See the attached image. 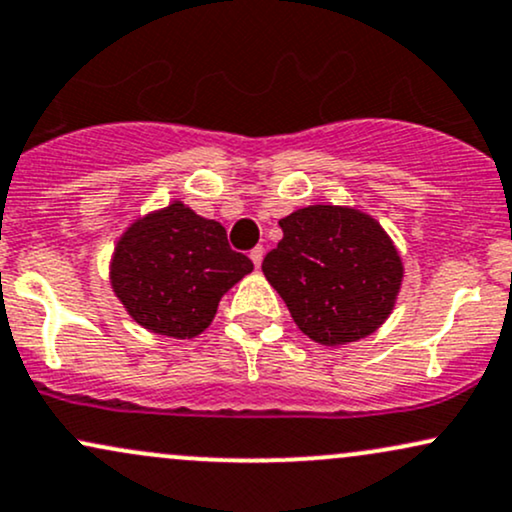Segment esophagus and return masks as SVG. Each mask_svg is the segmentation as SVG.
Here are the masks:
<instances>
[{
	"label": "esophagus",
	"instance_id": "34e87169",
	"mask_svg": "<svg viewBox=\"0 0 512 512\" xmlns=\"http://www.w3.org/2000/svg\"><path fill=\"white\" fill-rule=\"evenodd\" d=\"M262 257H264V248H262V245H257V248L250 250V260H252V264H255V267H260Z\"/></svg>",
	"mask_w": 512,
	"mask_h": 512
}]
</instances>
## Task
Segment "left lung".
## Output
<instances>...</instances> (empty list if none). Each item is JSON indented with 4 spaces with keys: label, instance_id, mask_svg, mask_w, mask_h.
I'll return each mask as SVG.
<instances>
[{
    "label": "left lung",
    "instance_id": "1",
    "mask_svg": "<svg viewBox=\"0 0 512 512\" xmlns=\"http://www.w3.org/2000/svg\"><path fill=\"white\" fill-rule=\"evenodd\" d=\"M283 238L262 272L298 329L322 343L365 338L391 315L403 262L386 231L350 207L312 205L279 221Z\"/></svg>",
    "mask_w": 512,
    "mask_h": 512
}]
</instances>
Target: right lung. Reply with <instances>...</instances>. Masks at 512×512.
<instances>
[{
    "label": "right lung",
    "mask_w": 512,
    "mask_h": 512,
    "mask_svg": "<svg viewBox=\"0 0 512 512\" xmlns=\"http://www.w3.org/2000/svg\"><path fill=\"white\" fill-rule=\"evenodd\" d=\"M250 272L252 262L231 250L219 221L174 202L123 233L112 260V286L140 326L193 338L217 315L221 295Z\"/></svg>",
    "instance_id": "1"
}]
</instances>
